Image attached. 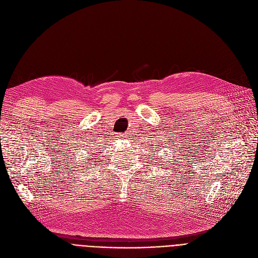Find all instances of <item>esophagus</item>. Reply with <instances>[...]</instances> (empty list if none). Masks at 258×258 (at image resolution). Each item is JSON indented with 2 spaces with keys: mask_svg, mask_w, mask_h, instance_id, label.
<instances>
[{
  "mask_svg": "<svg viewBox=\"0 0 258 258\" xmlns=\"http://www.w3.org/2000/svg\"><path fill=\"white\" fill-rule=\"evenodd\" d=\"M123 137H125V136H123Z\"/></svg>",
  "mask_w": 258,
  "mask_h": 258,
  "instance_id": "34e87169",
  "label": "esophagus"
}]
</instances>
